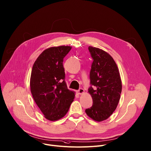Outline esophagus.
Returning <instances> with one entry per match:
<instances>
[{"label": "esophagus", "mask_w": 151, "mask_h": 151, "mask_svg": "<svg viewBox=\"0 0 151 151\" xmlns=\"http://www.w3.org/2000/svg\"><path fill=\"white\" fill-rule=\"evenodd\" d=\"M77 93L79 94H83L84 93V90L83 88H79L78 91H77Z\"/></svg>", "instance_id": "34e87169"}]
</instances>
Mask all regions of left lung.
I'll return each instance as SVG.
<instances>
[{
    "mask_svg": "<svg viewBox=\"0 0 151 151\" xmlns=\"http://www.w3.org/2000/svg\"><path fill=\"white\" fill-rule=\"evenodd\" d=\"M93 62L90 73V87L88 93L93 105L86 109L87 116L96 122L107 119L113 113L119 104L122 92V81L117 65L106 52L89 46Z\"/></svg>",
    "mask_w": 151,
    "mask_h": 151,
    "instance_id": "left-lung-1",
    "label": "left lung"
}]
</instances>
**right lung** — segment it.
Instances as JSON below:
<instances>
[{
    "mask_svg": "<svg viewBox=\"0 0 151 151\" xmlns=\"http://www.w3.org/2000/svg\"><path fill=\"white\" fill-rule=\"evenodd\" d=\"M69 46L51 47L45 50L35 60L30 78L33 99L50 121L63 118L75 98V92L67 88L63 59L71 50Z\"/></svg>",
    "mask_w": 151,
    "mask_h": 151,
    "instance_id": "add662e5",
    "label": "right lung"
}]
</instances>
